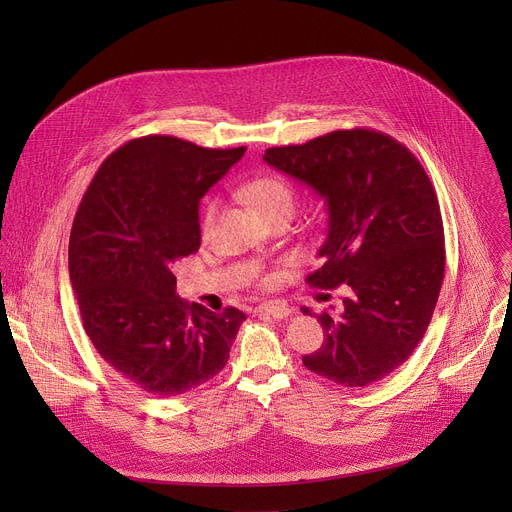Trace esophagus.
Listing matches in <instances>:
<instances>
[{
	"label": "esophagus",
	"mask_w": 512,
	"mask_h": 512,
	"mask_svg": "<svg viewBox=\"0 0 512 512\" xmlns=\"http://www.w3.org/2000/svg\"><path fill=\"white\" fill-rule=\"evenodd\" d=\"M257 314L259 316H271L275 320H283L291 314V308L285 306V304H263L257 308Z\"/></svg>",
	"instance_id": "obj_1"
}]
</instances>
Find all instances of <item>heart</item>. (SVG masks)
I'll list each match as a JSON object with an SVG mask.
<instances>
[{
  "instance_id": "b5f03b06",
  "label": "heart",
  "mask_w": 512,
  "mask_h": 512,
  "mask_svg": "<svg viewBox=\"0 0 512 512\" xmlns=\"http://www.w3.org/2000/svg\"><path fill=\"white\" fill-rule=\"evenodd\" d=\"M241 194L255 210H259L267 218V221L279 214H294L296 204H298L296 188L291 186L285 178L275 176V174L255 176V178L243 182ZM216 212H218V200L208 198L200 212L202 235H208L212 231Z\"/></svg>"
}]
</instances>
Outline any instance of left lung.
Segmentation results:
<instances>
[{
	"mask_svg": "<svg viewBox=\"0 0 512 512\" xmlns=\"http://www.w3.org/2000/svg\"><path fill=\"white\" fill-rule=\"evenodd\" d=\"M263 160L326 200L324 265L306 281L350 287L340 314L318 316L324 342L302 356L306 369L342 387L385 379L421 342L446 271L440 202L423 166L391 135L364 127L269 148Z\"/></svg>",
	"mask_w": 512,
	"mask_h": 512,
	"instance_id": "1",
	"label": "left lung"
}]
</instances>
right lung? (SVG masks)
<instances>
[{"label":"right lung","mask_w":512,"mask_h":512,"mask_svg":"<svg viewBox=\"0 0 512 512\" xmlns=\"http://www.w3.org/2000/svg\"><path fill=\"white\" fill-rule=\"evenodd\" d=\"M243 154L137 137L101 164L79 204L68 271L83 326L109 367L141 391L188 393L229 360L247 316L180 300L174 267L200 247V198Z\"/></svg>","instance_id":"right-lung-1"}]
</instances>
